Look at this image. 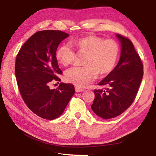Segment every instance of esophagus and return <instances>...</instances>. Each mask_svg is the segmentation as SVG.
Instances as JSON below:
<instances>
[{
	"label": "esophagus",
	"mask_w": 156,
	"mask_h": 156,
	"mask_svg": "<svg viewBox=\"0 0 156 156\" xmlns=\"http://www.w3.org/2000/svg\"><path fill=\"white\" fill-rule=\"evenodd\" d=\"M84 90L83 88H81L80 87H77V86H76L75 87V91L76 93H80V92H83Z\"/></svg>",
	"instance_id": "34e87169"
}]
</instances>
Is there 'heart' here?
Here are the masks:
<instances>
[{
  "mask_svg": "<svg viewBox=\"0 0 156 156\" xmlns=\"http://www.w3.org/2000/svg\"><path fill=\"white\" fill-rule=\"evenodd\" d=\"M75 45L79 52L86 55L84 58L86 66L68 69L65 73L68 82L85 87L95 80L98 73L104 75L111 72L116 64L119 46L115 41L88 36L77 40ZM56 56L61 64L67 66L75 60V52L70 45H63Z\"/></svg>",
  "mask_w": 156,
  "mask_h": 156,
  "instance_id": "b5f03b06",
  "label": "heart"
}]
</instances>
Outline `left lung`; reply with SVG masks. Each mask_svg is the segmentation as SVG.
Masks as SVG:
<instances>
[{
	"label": "left lung",
	"instance_id": "1",
	"mask_svg": "<svg viewBox=\"0 0 156 156\" xmlns=\"http://www.w3.org/2000/svg\"><path fill=\"white\" fill-rule=\"evenodd\" d=\"M121 43L119 62L98 83L104 89H95L91 108L97 115L108 119L121 115L129 108L137 95L143 77V64L131 40L117 34Z\"/></svg>",
	"mask_w": 156,
	"mask_h": 156
}]
</instances>
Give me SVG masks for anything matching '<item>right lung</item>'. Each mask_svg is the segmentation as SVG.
Instances as JSON below:
<instances>
[{
  "mask_svg": "<svg viewBox=\"0 0 156 156\" xmlns=\"http://www.w3.org/2000/svg\"><path fill=\"white\" fill-rule=\"evenodd\" d=\"M68 34L59 30H43L30 37L20 48L15 63V75L20 95L33 113L43 119L57 118L63 113L75 87L60 83L50 89L52 81H60L56 52Z\"/></svg>",
  "mask_w": 156,
  "mask_h": 156,
  "instance_id": "add662e5",
  "label": "right lung"
}]
</instances>
